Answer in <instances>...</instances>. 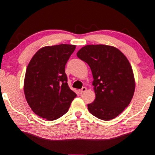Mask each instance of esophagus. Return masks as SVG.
Masks as SVG:
<instances>
[{"instance_id":"obj_1","label":"esophagus","mask_w":155,"mask_h":155,"mask_svg":"<svg viewBox=\"0 0 155 155\" xmlns=\"http://www.w3.org/2000/svg\"><path fill=\"white\" fill-rule=\"evenodd\" d=\"M86 90H87V88H86L85 87H83L81 90H79V92H80V94H82V93H84V92H85Z\"/></svg>"}]
</instances>
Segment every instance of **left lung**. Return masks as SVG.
I'll return each instance as SVG.
<instances>
[{
	"label": "left lung",
	"instance_id": "obj_1",
	"mask_svg": "<svg viewBox=\"0 0 155 155\" xmlns=\"http://www.w3.org/2000/svg\"><path fill=\"white\" fill-rule=\"evenodd\" d=\"M77 56L88 64L93 76L95 100L87 104L89 112L105 121L117 117L129 105L135 87L128 60L117 48L105 45H86Z\"/></svg>",
	"mask_w": 155,
	"mask_h": 155
}]
</instances>
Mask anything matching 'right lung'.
<instances>
[{"label": "right lung", "instance_id": "1", "mask_svg": "<svg viewBox=\"0 0 155 155\" xmlns=\"http://www.w3.org/2000/svg\"><path fill=\"white\" fill-rule=\"evenodd\" d=\"M75 45L60 44L40 49L28 64L24 80L26 100L37 115L55 120L68 111L77 95L70 89L65 65Z\"/></svg>", "mask_w": 155, "mask_h": 155}]
</instances>
